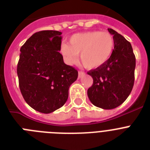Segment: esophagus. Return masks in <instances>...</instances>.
I'll use <instances>...</instances> for the list:
<instances>
[{
    "label": "esophagus",
    "instance_id": "obj_1",
    "mask_svg": "<svg viewBox=\"0 0 150 150\" xmlns=\"http://www.w3.org/2000/svg\"><path fill=\"white\" fill-rule=\"evenodd\" d=\"M78 74H79V78H81L82 76H83L85 75V73L83 72V71H79V73H78Z\"/></svg>",
    "mask_w": 150,
    "mask_h": 150
}]
</instances>
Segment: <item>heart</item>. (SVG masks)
Segmentation results:
<instances>
[{
  "label": "heart",
  "mask_w": 150,
  "mask_h": 150,
  "mask_svg": "<svg viewBox=\"0 0 150 150\" xmlns=\"http://www.w3.org/2000/svg\"><path fill=\"white\" fill-rule=\"evenodd\" d=\"M114 44V38L111 34L91 30L74 34L70 38V45L62 43L60 52L68 64H74L79 55L80 62L85 67L95 69L109 60Z\"/></svg>",
  "instance_id": "b5f03b06"
}]
</instances>
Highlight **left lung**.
I'll return each instance as SVG.
<instances>
[{
	"label": "left lung",
	"instance_id": "8db88e82",
	"mask_svg": "<svg viewBox=\"0 0 150 150\" xmlns=\"http://www.w3.org/2000/svg\"><path fill=\"white\" fill-rule=\"evenodd\" d=\"M108 31L115 41L111 57L104 65L88 72L93 79L87 91L88 98L104 110L114 109L126 100L133 88L136 65L131 43L112 28Z\"/></svg>",
	"mask_w": 150,
	"mask_h": 150
}]
</instances>
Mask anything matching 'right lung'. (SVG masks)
Masks as SVG:
<instances>
[{"mask_svg": "<svg viewBox=\"0 0 150 150\" xmlns=\"http://www.w3.org/2000/svg\"><path fill=\"white\" fill-rule=\"evenodd\" d=\"M62 32L41 30L20 49L17 74L21 93L28 104L43 113L59 109L68 98L78 71L64 64L59 52Z\"/></svg>", "mask_w": 150, "mask_h": 150, "instance_id": "obj_1", "label": "right lung"}]
</instances>
